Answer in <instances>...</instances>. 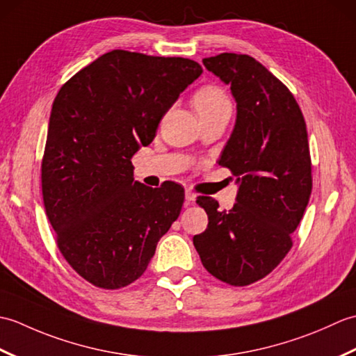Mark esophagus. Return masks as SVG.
<instances>
[{"label": "esophagus", "mask_w": 356, "mask_h": 356, "mask_svg": "<svg viewBox=\"0 0 356 356\" xmlns=\"http://www.w3.org/2000/svg\"><path fill=\"white\" fill-rule=\"evenodd\" d=\"M195 197H197V194H195L193 190H190V188H186L185 190V199L188 203H191L195 200Z\"/></svg>", "instance_id": "1"}]
</instances>
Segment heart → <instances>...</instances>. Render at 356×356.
Wrapping results in <instances>:
<instances>
[{
    "label": "heart",
    "mask_w": 356,
    "mask_h": 356,
    "mask_svg": "<svg viewBox=\"0 0 356 356\" xmlns=\"http://www.w3.org/2000/svg\"><path fill=\"white\" fill-rule=\"evenodd\" d=\"M193 104L199 115L220 108L223 105H231L229 97L217 86H205L199 88L193 96Z\"/></svg>",
    "instance_id": "b5f03b06"
}]
</instances>
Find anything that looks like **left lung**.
I'll return each instance as SVG.
<instances>
[{
	"instance_id": "obj_1",
	"label": "left lung",
	"mask_w": 356,
	"mask_h": 356,
	"mask_svg": "<svg viewBox=\"0 0 356 356\" xmlns=\"http://www.w3.org/2000/svg\"><path fill=\"white\" fill-rule=\"evenodd\" d=\"M203 65L237 102V119L218 165L237 176V202L218 209L197 197L208 228L193 237L202 264L231 286L259 282L292 248V232L312 193L306 122L293 95L252 56L220 53Z\"/></svg>"
}]
</instances>
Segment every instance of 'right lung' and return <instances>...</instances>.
<instances>
[{"label":"right lung","instance_id":"add662e5","mask_svg":"<svg viewBox=\"0 0 356 356\" xmlns=\"http://www.w3.org/2000/svg\"><path fill=\"white\" fill-rule=\"evenodd\" d=\"M202 72L186 58L111 50L53 101L41 166L45 214L64 259L92 284L136 282L177 220L184 188L134 182L131 157Z\"/></svg>","mask_w":356,"mask_h":356}]
</instances>
